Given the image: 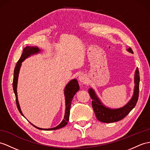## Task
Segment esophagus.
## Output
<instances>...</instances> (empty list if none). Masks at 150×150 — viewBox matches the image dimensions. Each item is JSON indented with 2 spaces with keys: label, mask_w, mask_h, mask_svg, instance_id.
Returning <instances> with one entry per match:
<instances>
[{
  "label": "esophagus",
  "mask_w": 150,
  "mask_h": 150,
  "mask_svg": "<svg viewBox=\"0 0 150 150\" xmlns=\"http://www.w3.org/2000/svg\"><path fill=\"white\" fill-rule=\"evenodd\" d=\"M78 79L81 83H85L86 81V76L85 74H79V76Z\"/></svg>",
  "instance_id": "esophagus-1"
}]
</instances>
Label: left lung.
Returning <instances> with one entry per match:
<instances>
[{
	"instance_id": "obj_1",
	"label": "left lung",
	"mask_w": 150,
	"mask_h": 150,
	"mask_svg": "<svg viewBox=\"0 0 150 150\" xmlns=\"http://www.w3.org/2000/svg\"><path fill=\"white\" fill-rule=\"evenodd\" d=\"M127 51L131 53H134L131 47H129ZM139 72L137 68L134 75L135 86L132 97L126 105L118 109H111L105 107L98 98L95 91L92 88H89L88 93L93 100L92 101V108L98 120L104 123H112L118 122L125 118L137 104L139 90Z\"/></svg>"
}]
</instances>
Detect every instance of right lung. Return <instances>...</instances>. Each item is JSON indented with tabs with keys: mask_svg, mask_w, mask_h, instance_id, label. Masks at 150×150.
I'll list each match as a JSON object with an SVG mask.
<instances>
[{
	"mask_svg": "<svg viewBox=\"0 0 150 150\" xmlns=\"http://www.w3.org/2000/svg\"><path fill=\"white\" fill-rule=\"evenodd\" d=\"M41 50L38 48L37 46H27L25 47L23 50V53L19 60L18 61V62L16 65V67L14 68V78H13V87L14 93L15 94L16 97V103L17 108L18 109V111H20L21 115L23 116L22 112L21 111V109L20 107L19 103H18V96H17V84H18V76H19V72L20 69L21 65V62H23L27 58L29 57L32 54H34L36 53H39ZM79 90V86L77 80L76 79H73L69 81L67 85L65 86L64 89V96L65 98V115L64 118L62 120L59 125L58 126L52 128V129H41V128H39L35 125H33L30 122L32 125L35 127L37 129L39 130H57L59 129L65 127L67 124V122H69V115H70V109L71 105V102L72 100L73 97L74 96V95L76 93V92Z\"/></svg>",
	"mask_w": 150,
	"mask_h": 150,
	"instance_id": "1",
	"label": "right lung"
}]
</instances>
